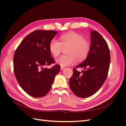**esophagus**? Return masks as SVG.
<instances>
[{
    "label": "esophagus",
    "instance_id": "34e87169",
    "mask_svg": "<svg viewBox=\"0 0 126 126\" xmlns=\"http://www.w3.org/2000/svg\"><path fill=\"white\" fill-rule=\"evenodd\" d=\"M64 68H64V67H60V69H61V70H63L64 69Z\"/></svg>",
    "mask_w": 126,
    "mask_h": 126
}]
</instances>
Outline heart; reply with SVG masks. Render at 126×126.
<instances>
[{
    "instance_id": "heart-1",
    "label": "heart",
    "mask_w": 126,
    "mask_h": 126,
    "mask_svg": "<svg viewBox=\"0 0 126 126\" xmlns=\"http://www.w3.org/2000/svg\"><path fill=\"white\" fill-rule=\"evenodd\" d=\"M67 49L68 55H63L57 58L56 63L61 66L72 65L79 60L84 59L89 52V41L83 38L79 33L70 32L60 36L59 41L52 39L49 45V51L54 56H58L62 52L63 47Z\"/></svg>"
}]
</instances>
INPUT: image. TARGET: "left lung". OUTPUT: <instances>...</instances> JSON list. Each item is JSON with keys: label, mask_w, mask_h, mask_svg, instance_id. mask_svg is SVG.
<instances>
[{"label": "left lung", "mask_w": 126, "mask_h": 126, "mask_svg": "<svg viewBox=\"0 0 126 126\" xmlns=\"http://www.w3.org/2000/svg\"><path fill=\"white\" fill-rule=\"evenodd\" d=\"M89 52L83 62L73 69L69 80L71 90L76 96L87 98L96 93L107 77L110 63L108 46L100 34L95 30L90 32ZM83 67L81 73L76 68Z\"/></svg>", "instance_id": "obj_1"}]
</instances>
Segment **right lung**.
<instances>
[{"label": "right lung", "instance_id": "1", "mask_svg": "<svg viewBox=\"0 0 126 126\" xmlns=\"http://www.w3.org/2000/svg\"><path fill=\"white\" fill-rule=\"evenodd\" d=\"M57 32L54 30H35L22 40L15 52V77L21 88L33 97L47 94L60 71L59 64L50 69L43 68L55 63L49 45Z\"/></svg>", "mask_w": 126, "mask_h": 126}]
</instances>
